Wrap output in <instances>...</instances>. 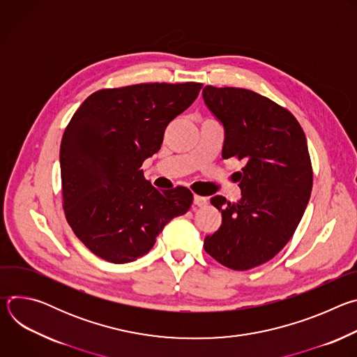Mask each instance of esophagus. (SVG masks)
Listing matches in <instances>:
<instances>
[{"label":"esophagus","instance_id":"1","mask_svg":"<svg viewBox=\"0 0 357 357\" xmlns=\"http://www.w3.org/2000/svg\"><path fill=\"white\" fill-rule=\"evenodd\" d=\"M193 205L197 206V208H203L208 205V197L205 196H199V195H195L193 196Z\"/></svg>","mask_w":357,"mask_h":357}]
</instances>
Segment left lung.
<instances>
[{
	"label": "left lung",
	"instance_id": "1",
	"mask_svg": "<svg viewBox=\"0 0 357 357\" xmlns=\"http://www.w3.org/2000/svg\"><path fill=\"white\" fill-rule=\"evenodd\" d=\"M208 109L225 127L223 160L237 158L241 199L213 196L222 226L205 237L206 252L227 268L267 263L295 233L312 190V165L296 119L273 100L247 89H203Z\"/></svg>",
	"mask_w": 357,
	"mask_h": 357
}]
</instances>
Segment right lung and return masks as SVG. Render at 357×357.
<instances>
[{"label":"right lung","mask_w":357,"mask_h":357,"mask_svg":"<svg viewBox=\"0 0 357 357\" xmlns=\"http://www.w3.org/2000/svg\"><path fill=\"white\" fill-rule=\"evenodd\" d=\"M202 83H141L90 94L61 142L63 211L76 237L97 257L124 264L142 257L165 225L185 215L193 195L158 190L142 162L160 151L168 124Z\"/></svg>","instance_id":"right-lung-1"}]
</instances>
